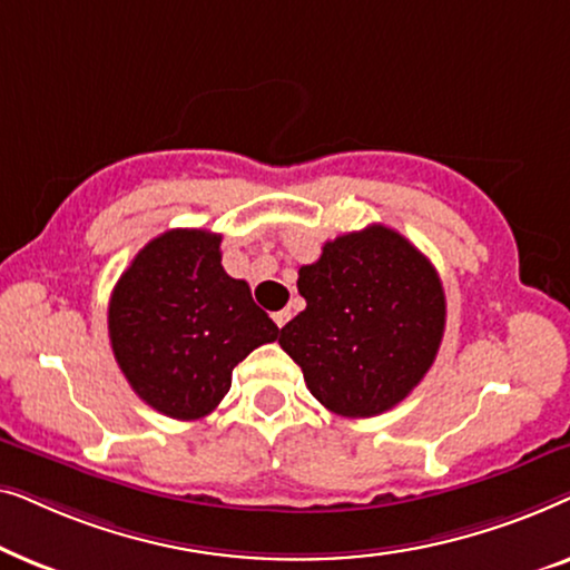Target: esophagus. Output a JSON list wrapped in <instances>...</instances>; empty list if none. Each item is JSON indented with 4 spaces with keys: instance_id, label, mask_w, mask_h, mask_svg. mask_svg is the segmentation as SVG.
<instances>
[{
    "instance_id": "1",
    "label": "esophagus",
    "mask_w": 570,
    "mask_h": 570,
    "mask_svg": "<svg viewBox=\"0 0 570 570\" xmlns=\"http://www.w3.org/2000/svg\"><path fill=\"white\" fill-rule=\"evenodd\" d=\"M291 316H293V314H291V311H287V308H285V311H277V314H272V318H275V324L279 326V330H283V326H285L287 322H291Z\"/></svg>"
}]
</instances>
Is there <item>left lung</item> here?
<instances>
[{"mask_svg":"<svg viewBox=\"0 0 570 570\" xmlns=\"http://www.w3.org/2000/svg\"><path fill=\"white\" fill-rule=\"evenodd\" d=\"M306 308L279 332L308 392L342 417H373L415 389L439 353L446 295L439 272L386 225L326 240L298 272Z\"/></svg>","mask_w":570,"mask_h":570,"instance_id":"1","label":"left lung"}]
</instances>
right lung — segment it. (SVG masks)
<instances>
[{
    "label": "right lung",
    "instance_id": "obj_1",
    "mask_svg": "<svg viewBox=\"0 0 570 570\" xmlns=\"http://www.w3.org/2000/svg\"><path fill=\"white\" fill-rule=\"evenodd\" d=\"M220 240L209 230H166L135 256L108 303L121 373L139 400L174 420L209 415L233 368L279 334L246 279L223 269Z\"/></svg>",
    "mask_w": 570,
    "mask_h": 570
}]
</instances>
